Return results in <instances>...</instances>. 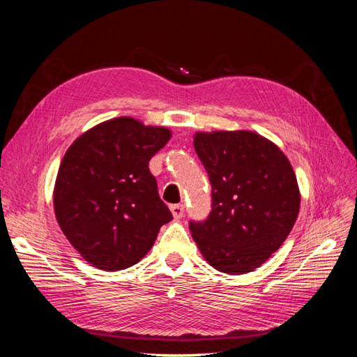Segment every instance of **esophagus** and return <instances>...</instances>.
<instances>
[{
  "instance_id": "34e87169",
  "label": "esophagus",
  "mask_w": 357,
  "mask_h": 357,
  "mask_svg": "<svg viewBox=\"0 0 357 357\" xmlns=\"http://www.w3.org/2000/svg\"><path fill=\"white\" fill-rule=\"evenodd\" d=\"M171 213H172V215H174L176 219L183 218V214H185V205H183V204L171 205Z\"/></svg>"
}]
</instances>
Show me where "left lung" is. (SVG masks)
<instances>
[{"mask_svg": "<svg viewBox=\"0 0 357 357\" xmlns=\"http://www.w3.org/2000/svg\"><path fill=\"white\" fill-rule=\"evenodd\" d=\"M195 152L211 185V211L189 222L213 268L245 274L269 259L296 222L301 195L289 159L250 131L197 132Z\"/></svg>", "mask_w": 357, "mask_h": 357, "instance_id": "obj_1", "label": "left lung"}]
</instances>
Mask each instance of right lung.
<instances>
[{
    "mask_svg": "<svg viewBox=\"0 0 357 357\" xmlns=\"http://www.w3.org/2000/svg\"><path fill=\"white\" fill-rule=\"evenodd\" d=\"M171 138L162 126L116 117L67 150L53 190L56 220L86 261L104 271L135 265L172 220L149 160Z\"/></svg>",
    "mask_w": 357,
    "mask_h": 357,
    "instance_id": "1",
    "label": "right lung"
}]
</instances>
